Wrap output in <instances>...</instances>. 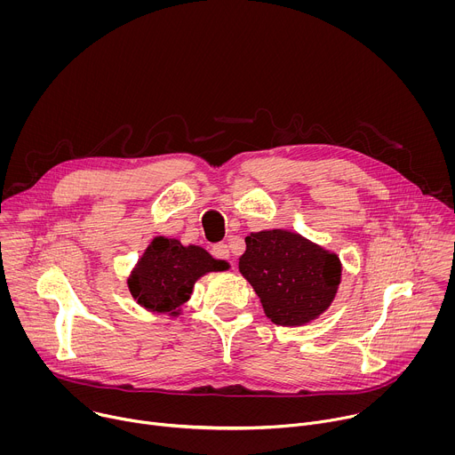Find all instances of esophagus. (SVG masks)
Returning <instances> with one entry per match:
<instances>
[{"label":"esophagus","instance_id":"esophagus-1","mask_svg":"<svg viewBox=\"0 0 455 455\" xmlns=\"http://www.w3.org/2000/svg\"><path fill=\"white\" fill-rule=\"evenodd\" d=\"M212 255H214L216 259H223V261H230V250H228V246H227V244H223V243L214 244V248H212ZM232 268H235V267H234V263H232Z\"/></svg>","mask_w":455,"mask_h":455}]
</instances>
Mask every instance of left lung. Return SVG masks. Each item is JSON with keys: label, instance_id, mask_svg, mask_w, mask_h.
Here are the masks:
<instances>
[{"label": "left lung", "instance_id": "8db88e82", "mask_svg": "<svg viewBox=\"0 0 455 455\" xmlns=\"http://www.w3.org/2000/svg\"><path fill=\"white\" fill-rule=\"evenodd\" d=\"M244 243L239 272L274 323L304 326L330 309L342 283L335 251L284 228L251 232Z\"/></svg>", "mask_w": 455, "mask_h": 455}]
</instances>
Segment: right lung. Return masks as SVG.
<instances>
[{"mask_svg": "<svg viewBox=\"0 0 455 455\" xmlns=\"http://www.w3.org/2000/svg\"><path fill=\"white\" fill-rule=\"evenodd\" d=\"M230 265L214 259L200 244H181L180 239L155 237L127 277L133 300L149 313L181 315V306L190 299L204 275L225 272Z\"/></svg>", "mask_w": 455, "mask_h": 455, "instance_id": "obj_1", "label": "right lung"}]
</instances>
